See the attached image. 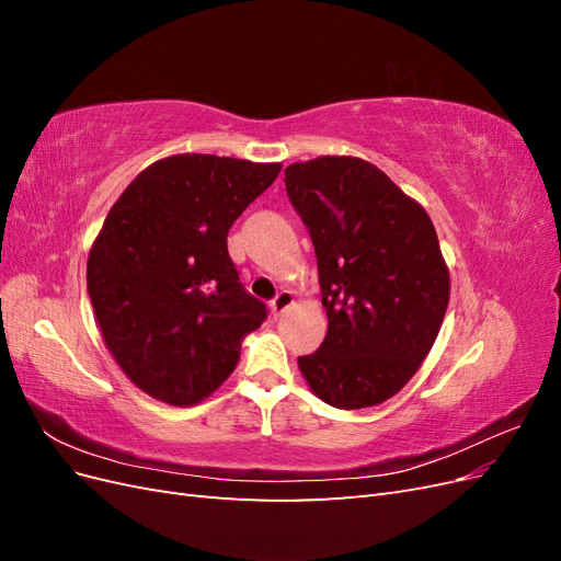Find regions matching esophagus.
<instances>
[{
  "label": "esophagus",
  "mask_w": 561,
  "mask_h": 561,
  "mask_svg": "<svg viewBox=\"0 0 561 561\" xmlns=\"http://www.w3.org/2000/svg\"><path fill=\"white\" fill-rule=\"evenodd\" d=\"M293 304H295V295L290 290H280L274 299H271V311H274V316H278L285 309H290Z\"/></svg>",
  "instance_id": "esophagus-1"
}]
</instances>
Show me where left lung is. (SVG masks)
Here are the masks:
<instances>
[{"label": "left lung", "instance_id": "obj_1", "mask_svg": "<svg viewBox=\"0 0 561 561\" xmlns=\"http://www.w3.org/2000/svg\"><path fill=\"white\" fill-rule=\"evenodd\" d=\"M318 257L328 334L297 360L336 410L393 398L431 353L449 304V268L421 203L375 163L318 157L285 168Z\"/></svg>", "mask_w": 561, "mask_h": 561}]
</instances>
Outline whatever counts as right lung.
I'll return each mask as SVG.
<instances>
[{
	"label": "right lung",
	"instance_id": "right-lung-1",
	"mask_svg": "<svg viewBox=\"0 0 561 561\" xmlns=\"http://www.w3.org/2000/svg\"><path fill=\"white\" fill-rule=\"evenodd\" d=\"M280 168L173 154L147 165L107 213L89 252V297L112 358L147 396L175 407L206 400L264 322L227 233Z\"/></svg>",
	"mask_w": 561,
	"mask_h": 561
}]
</instances>
